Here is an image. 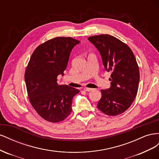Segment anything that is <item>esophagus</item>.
Masks as SVG:
<instances>
[{
	"mask_svg": "<svg viewBox=\"0 0 159 159\" xmlns=\"http://www.w3.org/2000/svg\"><path fill=\"white\" fill-rule=\"evenodd\" d=\"M84 89L85 91H91L93 90V88H84Z\"/></svg>",
	"mask_w": 159,
	"mask_h": 159,
	"instance_id": "1",
	"label": "esophagus"
}]
</instances>
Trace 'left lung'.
Returning <instances> with one entry per match:
<instances>
[{
    "label": "left lung",
    "mask_w": 159,
    "mask_h": 159,
    "mask_svg": "<svg viewBox=\"0 0 159 159\" xmlns=\"http://www.w3.org/2000/svg\"><path fill=\"white\" fill-rule=\"evenodd\" d=\"M102 56L105 69L111 72V87L102 89L98 108L105 115L116 116L129 108L138 91L140 74L131 48L113 36L100 34L88 38Z\"/></svg>",
    "instance_id": "left-lung-1"
}]
</instances>
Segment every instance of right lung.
<instances>
[{
  "mask_svg": "<svg viewBox=\"0 0 159 159\" xmlns=\"http://www.w3.org/2000/svg\"><path fill=\"white\" fill-rule=\"evenodd\" d=\"M80 42L71 37H57L38 46L25 74L30 102L41 117L52 123L63 121L71 113L72 99L80 91L57 83L64 75L71 50Z\"/></svg>",
  "mask_w": 159,
  "mask_h": 159,
  "instance_id": "obj_1",
  "label": "right lung"
}]
</instances>
